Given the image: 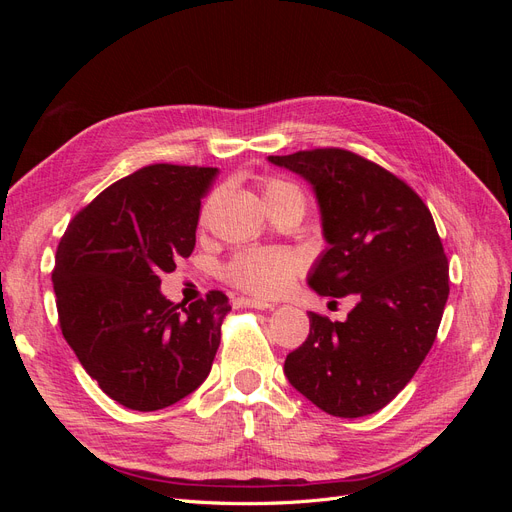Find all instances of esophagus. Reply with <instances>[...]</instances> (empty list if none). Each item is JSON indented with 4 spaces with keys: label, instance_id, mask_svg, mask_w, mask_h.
Returning a JSON list of instances; mask_svg holds the SVG:
<instances>
[{
    "label": "esophagus",
    "instance_id": "34e87169",
    "mask_svg": "<svg viewBox=\"0 0 512 512\" xmlns=\"http://www.w3.org/2000/svg\"><path fill=\"white\" fill-rule=\"evenodd\" d=\"M239 307H252V309H273L275 305L269 301H260V299H250V297H239L237 299Z\"/></svg>",
    "mask_w": 512,
    "mask_h": 512
}]
</instances>
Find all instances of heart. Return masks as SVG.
Segmentation results:
<instances>
[{
  "instance_id": "1",
  "label": "heart",
  "mask_w": 512,
  "mask_h": 512,
  "mask_svg": "<svg viewBox=\"0 0 512 512\" xmlns=\"http://www.w3.org/2000/svg\"><path fill=\"white\" fill-rule=\"evenodd\" d=\"M265 203H277L286 196H301L297 185L284 179H267L262 185ZM301 269V258L288 250H243L226 265V280L258 297H275L284 292Z\"/></svg>"
}]
</instances>
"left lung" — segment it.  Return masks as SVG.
Wrapping results in <instances>:
<instances>
[{
    "instance_id": "8db88e82",
    "label": "left lung",
    "mask_w": 512,
    "mask_h": 512,
    "mask_svg": "<svg viewBox=\"0 0 512 512\" xmlns=\"http://www.w3.org/2000/svg\"><path fill=\"white\" fill-rule=\"evenodd\" d=\"M269 162L316 194L327 241L309 288L354 294L344 322L309 312V335L286 356L288 382L333 416L382 410L412 380L436 339L448 299V260L427 205L389 170L346 149Z\"/></svg>"
}]
</instances>
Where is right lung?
<instances>
[{
	"label": "right lung",
	"instance_id": "right-lung-1",
	"mask_svg": "<svg viewBox=\"0 0 512 512\" xmlns=\"http://www.w3.org/2000/svg\"><path fill=\"white\" fill-rule=\"evenodd\" d=\"M218 168L151 164L108 185L74 215L55 254L61 333L117 404L153 412L205 382L228 297L168 301L160 275L196 245L200 198Z\"/></svg>",
	"mask_w": 512,
	"mask_h": 512
}]
</instances>
